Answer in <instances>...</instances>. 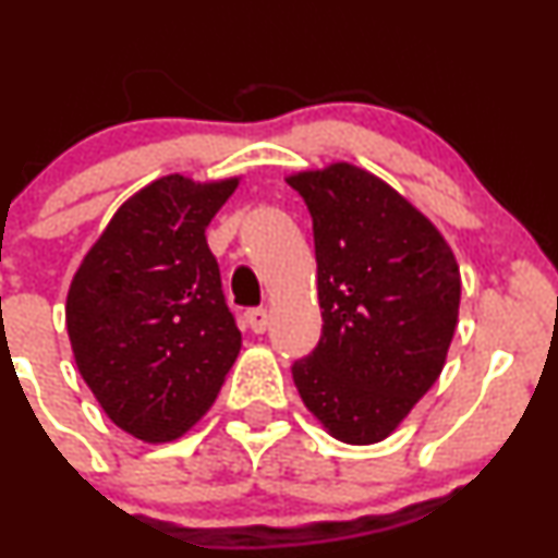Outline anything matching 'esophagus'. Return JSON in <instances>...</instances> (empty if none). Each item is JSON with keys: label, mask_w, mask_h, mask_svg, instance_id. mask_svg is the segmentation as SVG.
<instances>
[{"label": "esophagus", "mask_w": 558, "mask_h": 558, "mask_svg": "<svg viewBox=\"0 0 558 558\" xmlns=\"http://www.w3.org/2000/svg\"><path fill=\"white\" fill-rule=\"evenodd\" d=\"M246 323L254 332H265L267 325H270V312L262 310V306H257V310H248L246 312Z\"/></svg>", "instance_id": "obj_1"}]
</instances>
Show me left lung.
Here are the masks:
<instances>
[{"label":"left lung","mask_w":558,"mask_h":558,"mask_svg":"<svg viewBox=\"0 0 558 558\" xmlns=\"http://www.w3.org/2000/svg\"><path fill=\"white\" fill-rule=\"evenodd\" d=\"M312 215L323 336L291 373L332 438H388L438 380L462 278L438 228L349 162L286 178Z\"/></svg>","instance_id":"8db88e82"}]
</instances>
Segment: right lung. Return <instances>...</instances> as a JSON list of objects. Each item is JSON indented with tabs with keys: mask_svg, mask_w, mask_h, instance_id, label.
Returning <instances> with one entry per match:
<instances>
[{
	"mask_svg": "<svg viewBox=\"0 0 558 558\" xmlns=\"http://www.w3.org/2000/svg\"><path fill=\"white\" fill-rule=\"evenodd\" d=\"M235 185L178 172L149 183L112 215L70 283L78 373L107 417L146 444L196 425L241 351L204 235Z\"/></svg>",
	"mask_w": 558,
	"mask_h": 558,
	"instance_id": "right-lung-1",
	"label": "right lung"
}]
</instances>
